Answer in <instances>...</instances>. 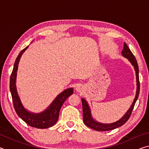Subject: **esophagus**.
I'll return each mask as SVG.
<instances>
[{
    "mask_svg": "<svg viewBox=\"0 0 149 149\" xmlns=\"http://www.w3.org/2000/svg\"><path fill=\"white\" fill-rule=\"evenodd\" d=\"M76 91L77 92H79V93H81V92H82V91H84V87L82 86L81 85H78L76 87Z\"/></svg>",
    "mask_w": 149,
    "mask_h": 149,
    "instance_id": "1",
    "label": "esophagus"
}]
</instances>
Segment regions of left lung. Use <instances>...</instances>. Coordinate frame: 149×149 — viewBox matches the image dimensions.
I'll return each instance as SVG.
<instances>
[{"mask_svg":"<svg viewBox=\"0 0 149 149\" xmlns=\"http://www.w3.org/2000/svg\"><path fill=\"white\" fill-rule=\"evenodd\" d=\"M122 54L123 57L126 58L130 62L131 64L134 68L136 75V82H137V89H136V95L135 99L133 100V102L131 105L130 108L127 110L125 114L123 116L122 118H121L119 120L116 121V122L111 123H103L97 122L95 120L92 116L91 110L89 107V105L86 100L84 98L81 99L82 106H83V116H84V122L85 125L88 127L91 128V129L95 130L96 131H100V132H105V131H109L114 130L116 128H118L120 126L123 125L124 123L127 122L129 119L131 114H132L133 107H134L135 104L138 99L139 94L140 90V84H139V67L137 62V60L135 59L134 55L131 51L129 47L126 43L123 44V48L122 51Z\"/></svg>","mask_w":149,"mask_h":149,"instance_id":"obj_1","label":"left lung"}]
</instances>
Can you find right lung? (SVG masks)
<instances>
[{
  "instance_id": "obj_1",
  "label": "right lung",
  "mask_w": 149,
  "mask_h": 149,
  "mask_svg": "<svg viewBox=\"0 0 149 149\" xmlns=\"http://www.w3.org/2000/svg\"><path fill=\"white\" fill-rule=\"evenodd\" d=\"M28 47L29 46H27L22 50L16 58L10 76V90L12 95L14 109L18 116L22 120H24L27 124L31 127L39 128V129H46V128L52 127L57 122L58 120L60 108L65 100L73 94L74 89L68 88L63 91L42 112L34 113L27 110L24 107L17 93L16 77L19 60Z\"/></svg>"
}]
</instances>
